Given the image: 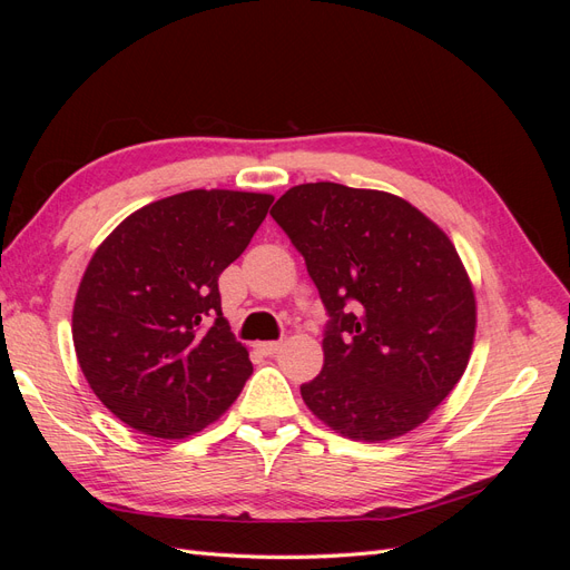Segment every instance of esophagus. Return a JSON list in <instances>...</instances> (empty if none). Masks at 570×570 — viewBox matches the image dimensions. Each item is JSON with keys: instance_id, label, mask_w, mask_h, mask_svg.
I'll return each mask as SVG.
<instances>
[{"instance_id": "34e87169", "label": "esophagus", "mask_w": 570, "mask_h": 570, "mask_svg": "<svg viewBox=\"0 0 570 570\" xmlns=\"http://www.w3.org/2000/svg\"><path fill=\"white\" fill-rule=\"evenodd\" d=\"M281 347H283V342H281V340H273V342H258V344H256V350L262 352V354H266V356L278 354V352H281Z\"/></svg>"}]
</instances>
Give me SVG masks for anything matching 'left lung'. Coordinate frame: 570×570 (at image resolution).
Wrapping results in <instances>:
<instances>
[{
    "instance_id": "8db88e82",
    "label": "left lung",
    "mask_w": 570,
    "mask_h": 570,
    "mask_svg": "<svg viewBox=\"0 0 570 570\" xmlns=\"http://www.w3.org/2000/svg\"><path fill=\"white\" fill-rule=\"evenodd\" d=\"M273 220L325 306L323 371L306 406L352 440L421 425L469 364L475 297L454 245L409 202L337 183L287 189Z\"/></svg>"
}]
</instances>
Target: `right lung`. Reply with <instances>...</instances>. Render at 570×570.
<instances>
[{"instance_id": "obj_1", "label": "right lung", "mask_w": 570, "mask_h": 570, "mask_svg": "<svg viewBox=\"0 0 570 570\" xmlns=\"http://www.w3.org/2000/svg\"><path fill=\"white\" fill-rule=\"evenodd\" d=\"M271 195L189 189L142 206L99 245L73 306L92 392L145 435L214 423L252 375L220 312L218 275L247 249Z\"/></svg>"}]
</instances>
